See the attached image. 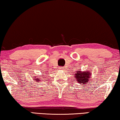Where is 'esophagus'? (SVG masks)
Segmentation results:
<instances>
[{
    "label": "esophagus",
    "mask_w": 120,
    "mask_h": 120,
    "mask_svg": "<svg viewBox=\"0 0 120 120\" xmlns=\"http://www.w3.org/2000/svg\"><path fill=\"white\" fill-rule=\"evenodd\" d=\"M64 67H60L59 68V70H61V71H63L64 70Z\"/></svg>",
    "instance_id": "esophagus-1"
}]
</instances>
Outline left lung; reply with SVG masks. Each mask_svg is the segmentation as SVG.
Returning a JSON list of instances; mask_svg holds the SVG:
<instances>
[{"label": "left lung", "mask_w": 120, "mask_h": 120, "mask_svg": "<svg viewBox=\"0 0 120 120\" xmlns=\"http://www.w3.org/2000/svg\"><path fill=\"white\" fill-rule=\"evenodd\" d=\"M91 71H77V73H75V78L76 81L79 84H86L88 83L90 80V78L91 77L92 73H91Z\"/></svg>", "instance_id": "left-lung-1"}]
</instances>
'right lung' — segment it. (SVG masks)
<instances>
[{
  "label": "right lung",
  "instance_id": "add662e5",
  "mask_svg": "<svg viewBox=\"0 0 120 120\" xmlns=\"http://www.w3.org/2000/svg\"><path fill=\"white\" fill-rule=\"evenodd\" d=\"M38 78H36V77H34V80H36V82H40V79H39V78H38ZM44 78H45V77H44Z\"/></svg>",
  "mask_w": 120,
  "mask_h": 120
}]
</instances>
